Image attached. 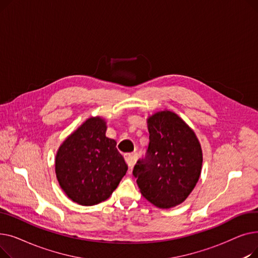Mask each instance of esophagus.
<instances>
[{"mask_svg": "<svg viewBox=\"0 0 258 258\" xmlns=\"http://www.w3.org/2000/svg\"><path fill=\"white\" fill-rule=\"evenodd\" d=\"M124 159H125V162L128 167H133L134 164H135V158L132 154H125L124 155Z\"/></svg>", "mask_w": 258, "mask_h": 258, "instance_id": "1", "label": "esophagus"}]
</instances>
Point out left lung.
Returning a JSON list of instances; mask_svg holds the SVG:
<instances>
[{
	"label": "left lung",
	"mask_w": 258,
	"mask_h": 258,
	"mask_svg": "<svg viewBox=\"0 0 258 258\" xmlns=\"http://www.w3.org/2000/svg\"><path fill=\"white\" fill-rule=\"evenodd\" d=\"M150 144L133 175L142 196L160 208L184 202L197 185L203 155L194 131L172 112H159L147 121Z\"/></svg>",
	"instance_id": "obj_1"
}]
</instances>
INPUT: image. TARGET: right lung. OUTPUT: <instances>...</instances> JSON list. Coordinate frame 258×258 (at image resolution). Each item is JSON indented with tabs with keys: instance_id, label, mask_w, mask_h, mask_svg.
Here are the masks:
<instances>
[{
	"instance_id": "obj_1",
	"label": "right lung",
	"mask_w": 258,
	"mask_h": 258,
	"mask_svg": "<svg viewBox=\"0 0 258 258\" xmlns=\"http://www.w3.org/2000/svg\"><path fill=\"white\" fill-rule=\"evenodd\" d=\"M105 122L90 118L59 147L55 172L59 185L72 201L96 205L110 198L127 165L116 141L105 137Z\"/></svg>"
}]
</instances>
